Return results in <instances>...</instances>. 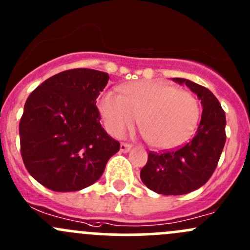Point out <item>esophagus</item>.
Returning a JSON list of instances; mask_svg holds the SVG:
<instances>
[{
    "mask_svg": "<svg viewBox=\"0 0 250 250\" xmlns=\"http://www.w3.org/2000/svg\"><path fill=\"white\" fill-rule=\"evenodd\" d=\"M120 150H121V152H129L130 150H132V145H130V144H125V143H122L121 144V146H120Z\"/></svg>",
    "mask_w": 250,
    "mask_h": 250,
    "instance_id": "esophagus-1",
    "label": "esophagus"
}]
</instances>
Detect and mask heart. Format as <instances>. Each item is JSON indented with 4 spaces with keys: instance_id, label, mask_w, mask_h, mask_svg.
Masks as SVG:
<instances>
[{
    "instance_id": "heart-1",
    "label": "heart",
    "mask_w": 250,
    "mask_h": 250,
    "mask_svg": "<svg viewBox=\"0 0 250 250\" xmlns=\"http://www.w3.org/2000/svg\"><path fill=\"white\" fill-rule=\"evenodd\" d=\"M106 92L99 100L105 127L122 137L139 121L144 137L158 150H172L190 139L198 122L196 98L169 83L138 81Z\"/></svg>"
}]
</instances>
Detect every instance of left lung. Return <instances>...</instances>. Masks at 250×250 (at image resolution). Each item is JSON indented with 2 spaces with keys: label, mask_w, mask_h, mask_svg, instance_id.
<instances>
[{
  "label": "left lung",
  "mask_w": 250,
  "mask_h": 250,
  "mask_svg": "<svg viewBox=\"0 0 250 250\" xmlns=\"http://www.w3.org/2000/svg\"><path fill=\"white\" fill-rule=\"evenodd\" d=\"M186 84L203 106L195 137L174 151L148 153L140 172L141 181L161 195H186L203 186L218 166L226 141V117L215 95L203 85L186 78H173Z\"/></svg>",
  "instance_id": "obj_1"
}]
</instances>
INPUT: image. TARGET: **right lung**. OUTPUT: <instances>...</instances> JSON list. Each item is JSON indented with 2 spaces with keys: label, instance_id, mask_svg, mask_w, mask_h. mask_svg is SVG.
Returning a JSON list of instances; mask_svg holds the SVG:
<instances>
[{
  "label": "right lung",
  "instance_id": "add662e5",
  "mask_svg": "<svg viewBox=\"0 0 250 250\" xmlns=\"http://www.w3.org/2000/svg\"><path fill=\"white\" fill-rule=\"evenodd\" d=\"M107 81L109 75L98 70H66L27 98L19 123L21 157L32 178L49 190L70 192L92 185L120 150L95 106Z\"/></svg>",
  "mask_w": 250,
  "mask_h": 250
}]
</instances>
